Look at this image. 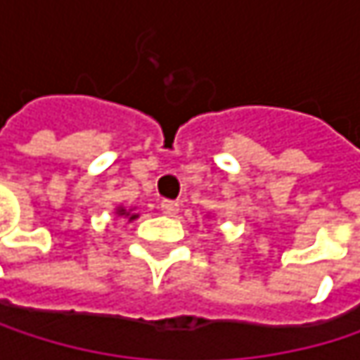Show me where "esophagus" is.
<instances>
[{
    "label": "esophagus",
    "instance_id": "1",
    "mask_svg": "<svg viewBox=\"0 0 360 360\" xmlns=\"http://www.w3.org/2000/svg\"><path fill=\"white\" fill-rule=\"evenodd\" d=\"M160 210H162L165 214H169V217H175V214L179 212V204H177L175 200H162V202H160Z\"/></svg>",
    "mask_w": 360,
    "mask_h": 360
}]
</instances>
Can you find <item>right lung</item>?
Returning <instances> with one entry per match:
<instances>
[{"label": "right lung", "instance_id": "right-lung-1", "mask_svg": "<svg viewBox=\"0 0 360 360\" xmlns=\"http://www.w3.org/2000/svg\"><path fill=\"white\" fill-rule=\"evenodd\" d=\"M114 214H116V217L127 219L129 223H133L135 219H139V212H135V208H124L122 204H118V206L114 208Z\"/></svg>", "mask_w": 360, "mask_h": 360}]
</instances>
